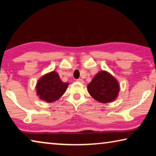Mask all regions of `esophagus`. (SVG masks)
<instances>
[{
    "label": "esophagus",
    "instance_id": "obj_1",
    "mask_svg": "<svg viewBox=\"0 0 156 156\" xmlns=\"http://www.w3.org/2000/svg\"><path fill=\"white\" fill-rule=\"evenodd\" d=\"M76 81H79V82H81V83H83V80L82 79H78V80H76Z\"/></svg>",
    "mask_w": 156,
    "mask_h": 156
}]
</instances>
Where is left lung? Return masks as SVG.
Masks as SVG:
<instances>
[{"mask_svg":"<svg viewBox=\"0 0 156 156\" xmlns=\"http://www.w3.org/2000/svg\"><path fill=\"white\" fill-rule=\"evenodd\" d=\"M90 95L100 102L106 103L116 99L119 91L118 81L105 71L98 73L87 86Z\"/></svg>","mask_w":156,"mask_h":156,"instance_id":"obj_1","label":"left lung"}]
</instances>
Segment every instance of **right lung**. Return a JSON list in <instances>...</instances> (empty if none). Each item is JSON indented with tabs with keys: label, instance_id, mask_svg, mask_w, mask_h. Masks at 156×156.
Returning <instances> with one entry per match:
<instances>
[{
	"label": "right lung",
	"instance_id": "add662e5",
	"mask_svg": "<svg viewBox=\"0 0 156 156\" xmlns=\"http://www.w3.org/2000/svg\"><path fill=\"white\" fill-rule=\"evenodd\" d=\"M69 85L63 82L55 72L48 73L40 79L36 86L37 94L40 99L47 102H53L59 99Z\"/></svg>",
	"mask_w": 156,
	"mask_h": 156
}]
</instances>
